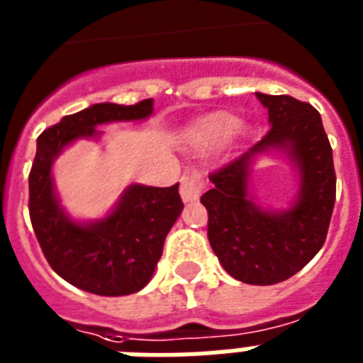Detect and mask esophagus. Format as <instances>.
<instances>
[{"label": "esophagus", "mask_w": 363, "mask_h": 363, "mask_svg": "<svg viewBox=\"0 0 363 363\" xmlns=\"http://www.w3.org/2000/svg\"><path fill=\"white\" fill-rule=\"evenodd\" d=\"M201 192H203V181L199 173L190 171L181 177V198L184 201H198Z\"/></svg>", "instance_id": "1"}]
</instances>
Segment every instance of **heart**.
Returning <instances> with one entry per match:
<instances>
[{
	"mask_svg": "<svg viewBox=\"0 0 363 363\" xmlns=\"http://www.w3.org/2000/svg\"><path fill=\"white\" fill-rule=\"evenodd\" d=\"M239 121L235 116L220 113V115L209 116L207 121L199 124L198 133H196V141L201 148H213L230 139V137L238 131Z\"/></svg>",
	"mask_w": 363,
	"mask_h": 363,
	"instance_id": "obj_1",
	"label": "heart"
}]
</instances>
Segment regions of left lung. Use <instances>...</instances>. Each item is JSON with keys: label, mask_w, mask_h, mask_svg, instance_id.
Returning <instances> with one entry per match:
<instances>
[{"label": "left lung", "mask_w": 363, "mask_h": 363, "mask_svg": "<svg viewBox=\"0 0 363 363\" xmlns=\"http://www.w3.org/2000/svg\"><path fill=\"white\" fill-rule=\"evenodd\" d=\"M271 130L252 148L209 175L215 186L201 196L209 213L207 235L222 267L241 282L269 286L290 279L326 241L335 203L332 147L313 105L292 96L256 92ZM282 147L300 169L298 199L288 211L262 210L247 194L253 158Z\"/></svg>", "instance_id": "obj_1"}]
</instances>
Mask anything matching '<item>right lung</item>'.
Instances as JSON below:
<instances>
[{"label": "right lung", "mask_w": 363, "mask_h": 363, "mask_svg": "<svg viewBox=\"0 0 363 363\" xmlns=\"http://www.w3.org/2000/svg\"><path fill=\"white\" fill-rule=\"evenodd\" d=\"M152 99L135 105L96 104L64 116L37 137L30 171V218L45 258L64 281L98 296H128L152 279L165 235L182 211L179 184L167 188L131 184L115 211L98 222L71 220L54 192L52 164L64 147L96 137L99 124L143 121Z\"/></svg>", "instance_id": "obj_1"}]
</instances>
